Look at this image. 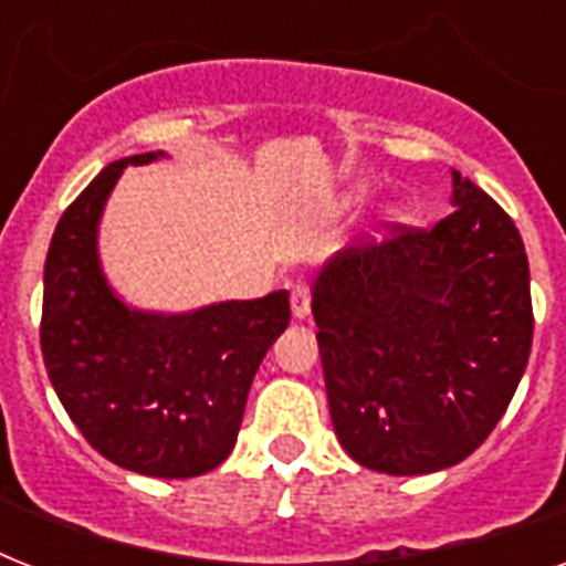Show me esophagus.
Returning <instances> with one entry per match:
<instances>
[{
	"mask_svg": "<svg viewBox=\"0 0 566 566\" xmlns=\"http://www.w3.org/2000/svg\"><path fill=\"white\" fill-rule=\"evenodd\" d=\"M291 308L293 317L305 319L311 314V284L308 282H296L291 291Z\"/></svg>",
	"mask_w": 566,
	"mask_h": 566,
	"instance_id": "34e87169",
	"label": "esophagus"
}]
</instances>
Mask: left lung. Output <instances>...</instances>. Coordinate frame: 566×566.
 <instances>
[{
    "instance_id": "left-lung-1",
    "label": "left lung",
    "mask_w": 566,
    "mask_h": 566,
    "mask_svg": "<svg viewBox=\"0 0 566 566\" xmlns=\"http://www.w3.org/2000/svg\"><path fill=\"white\" fill-rule=\"evenodd\" d=\"M332 422L361 467L434 473L482 447L532 353L528 258L500 205L455 172V211L390 222L328 261L311 302Z\"/></svg>"
}]
</instances>
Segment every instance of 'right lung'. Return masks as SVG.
Masks as SVG:
<instances>
[{"mask_svg": "<svg viewBox=\"0 0 566 566\" xmlns=\"http://www.w3.org/2000/svg\"><path fill=\"white\" fill-rule=\"evenodd\" d=\"M158 155L108 164L57 220L40 349L64 411L99 455L155 479H190L234 449L258 364L291 323V296L275 291L164 317L128 311L111 293L96 222L119 172Z\"/></svg>", "mask_w": 566, "mask_h": 566, "instance_id": "right-lung-1", "label": "right lung"}]
</instances>
